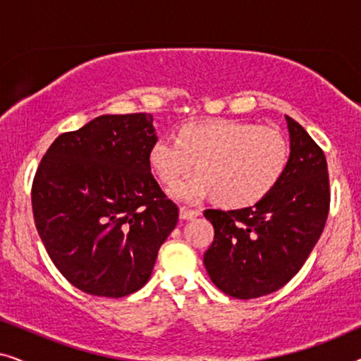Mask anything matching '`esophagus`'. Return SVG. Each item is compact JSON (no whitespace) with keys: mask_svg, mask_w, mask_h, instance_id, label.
Returning a JSON list of instances; mask_svg holds the SVG:
<instances>
[{"mask_svg":"<svg viewBox=\"0 0 361 361\" xmlns=\"http://www.w3.org/2000/svg\"><path fill=\"white\" fill-rule=\"evenodd\" d=\"M200 214H202L200 210L187 209V207H180V210H179V215L182 220H192V219H195V216H199Z\"/></svg>","mask_w":361,"mask_h":361,"instance_id":"34e87169","label":"esophagus"}]
</instances>
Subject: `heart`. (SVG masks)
I'll list each match as a JSON object with an SVG mask.
<instances>
[{
    "mask_svg": "<svg viewBox=\"0 0 361 361\" xmlns=\"http://www.w3.org/2000/svg\"><path fill=\"white\" fill-rule=\"evenodd\" d=\"M290 145L276 128L251 121L189 123L174 136H161L149 149V164L162 184L182 200L212 194L216 204L241 209L258 204L283 179Z\"/></svg>",
    "mask_w": 361,
    "mask_h": 361,
    "instance_id": "obj_1",
    "label": "heart"
}]
</instances>
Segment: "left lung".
<instances>
[{"label":"left lung","mask_w":361,"mask_h":361,"mask_svg":"<svg viewBox=\"0 0 361 361\" xmlns=\"http://www.w3.org/2000/svg\"><path fill=\"white\" fill-rule=\"evenodd\" d=\"M290 159L271 194L240 210L204 212L215 230L204 255L212 283L236 299L288 284L322 235L330 209L327 159L307 131L286 116Z\"/></svg>","instance_id":"obj_1"}]
</instances>
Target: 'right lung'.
Listing matches in <instances>:
<instances>
[{"label":"right lung","instance_id":"1","mask_svg":"<svg viewBox=\"0 0 361 361\" xmlns=\"http://www.w3.org/2000/svg\"><path fill=\"white\" fill-rule=\"evenodd\" d=\"M149 113L102 115L62 133L41 159L31 200L49 258L72 286L125 298L147 283L179 220L151 174Z\"/></svg>","mask_w":361,"mask_h":361}]
</instances>
